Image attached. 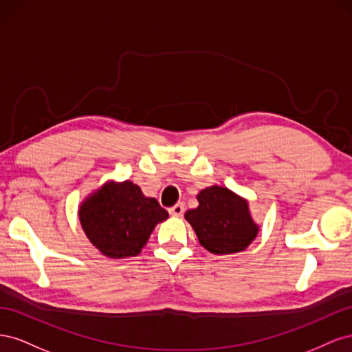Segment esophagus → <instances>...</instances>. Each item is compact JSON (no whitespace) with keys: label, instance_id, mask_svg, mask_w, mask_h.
<instances>
[{"label":"esophagus","instance_id":"34e87169","mask_svg":"<svg viewBox=\"0 0 352 352\" xmlns=\"http://www.w3.org/2000/svg\"><path fill=\"white\" fill-rule=\"evenodd\" d=\"M184 211H185V207H184L182 202H179V204H175L173 207H170V208H168V212H170V214H172V216H176V217L182 216V214H184Z\"/></svg>","mask_w":352,"mask_h":352}]
</instances>
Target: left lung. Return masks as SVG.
Masks as SVG:
<instances>
[{"mask_svg":"<svg viewBox=\"0 0 352 352\" xmlns=\"http://www.w3.org/2000/svg\"><path fill=\"white\" fill-rule=\"evenodd\" d=\"M199 206L185 212L199 243L212 254L243 251L257 236L247 201L228 188L210 186L197 195Z\"/></svg>","mask_w":352,"mask_h":352,"instance_id":"1","label":"left lung"}]
</instances>
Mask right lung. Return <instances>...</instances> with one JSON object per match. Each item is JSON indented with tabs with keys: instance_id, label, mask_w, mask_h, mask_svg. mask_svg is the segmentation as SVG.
<instances>
[{
	"instance_id": "1",
	"label": "right lung",
	"mask_w": 352,
	"mask_h": 352,
	"mask_svg": "<svg viewBox=\"0 0 352 352\" xmlns=\"http://www.w3.org/2000/svg\"><path fill=\"white\" fill-rule=\"evenodd\" d=\"M167 217L168 212L155 198H146L129 180L104 185L79 210L88 239L113 258L140 254L157 223Z\"/></svg>"
}]
</instances>
